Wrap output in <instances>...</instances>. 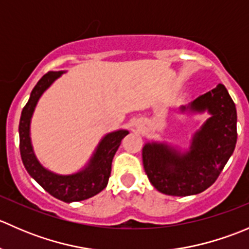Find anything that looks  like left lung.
Instances as JSON below:
<instances>
[{
	"mask_svg": "<svg viewBox=\"0 0 249 249\" xmlns=\"http://www.w3.org/2000/svg\"><path fill=\"white\" fill-rule=\"evenodd\" d=\"M190 108L207 109L211 118L196 132L189 152L178 153L158 143H148L142 149L148 179L162 194L188 196L202 193L217 180L235 149L237 114L224 85L218 84L197 97Z\"/></svg>",
	"mask_w": 249,
	"mask_h": 249,
	"instance_id": "obj_1",
	"label": "left lung"
}]
</instances>
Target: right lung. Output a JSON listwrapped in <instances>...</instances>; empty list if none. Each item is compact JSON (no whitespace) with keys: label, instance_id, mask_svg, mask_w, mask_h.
<instances>
[{"label":"right lung","instance_id":"obj_1","mask_svg":"<svg viewBox=\"0 0 249 249\" xmlns=\"http://www.w3.org/2000/svg\"><path fill=\"white\" fill-rule=\"evenodd\" d=\"M61 71H49L32 89L29 101L22 108L20 117V155L26 171L46 192L64 202H74L89 199L106 188L112 170L113 157L119 148L122 140L129 132L126 130H119L105 136L88 167L83 171L70 176H59L44 169L37 161L32 150L30 141V122L41 95L56 78L61 76Z\"/></svg>","mask_w":249,"mask_h":249}]
</instances>
